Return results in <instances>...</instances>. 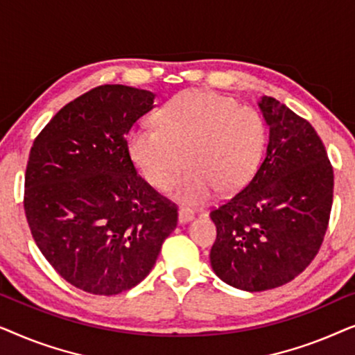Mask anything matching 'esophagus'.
<instances>
[{
    "instance_id": "esophagus-1",
    "label": "esophagus",
    "mask_w": 355,
    "mask_h": 355,
    "mask_svg": "<svg viewBox=\"0 0 355 355\" xmlns=\"http://www.w3.org/2000/svg\"><path fill=\"white\" fill-rule=\"evenodd\" d=\"M193 213L191 211V210H187V208H181V210H179V215H178V220H179V223H181V225H186V223H191L192 220H193Z\"/></svg>"
}]
</instances>
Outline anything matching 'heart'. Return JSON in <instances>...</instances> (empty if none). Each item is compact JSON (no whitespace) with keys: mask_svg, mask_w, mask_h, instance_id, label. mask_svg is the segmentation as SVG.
<instances>
[{"mask_svg":"<svg viewBox=\"0 0 355 355\" xmlns=\"http://www.w3.org/2000/svg\"><path fill=\"white\" fill-rule=\"evenodd\" d=\"M155 125L129 134V155L150 186L166 191L186 157L187 176L173 191L186 207H198L221 192H234L254 176L263 157L266 125L254 108L205 90L173 96L155 116Z\"/></svg>","mask_w":355,"mask_h":355,"instance_id":"obj_1","label":"heart"}]
</instances>
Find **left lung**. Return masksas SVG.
Instances as JSON below:
<instances>
[{"mask_svg":"<svg viewBox=\"0 0 355 355\" xmlns=\"http://www.w3.org/2000/svg\"><path fill=\"white\" fill-rule=\"evenodd\" d=\"M259 108L270 130L252 181L210 213L216 225L211 268L232 288H278L307 268L327 232L333 168L310 123L271 96Z\"/></svg>","mask_w":355,"mask_h":355,"instance_id":"1","label":"left lung"}]
</instances>
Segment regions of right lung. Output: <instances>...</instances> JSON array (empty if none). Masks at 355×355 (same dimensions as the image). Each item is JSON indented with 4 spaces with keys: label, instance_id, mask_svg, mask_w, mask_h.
<instances>
[{
    "label": "right lung",
    "instance_id": "add662e5",
    "mask_svg": "<svg viewBox=\"0 0 355 355\" xmlns=\"http://www.w3.org/2000/svg\"><path fill=\"white\" fill-rule=\"evenodd\" d=\"M153 101L148 90L100 85L58 111L31 150L24 210L32 236L85 293L137 286L176 230V207L139 176L125 140Z\"/></svg>",
    "mask_w": 355,
    "mask_h": 355
}]
</instances>
